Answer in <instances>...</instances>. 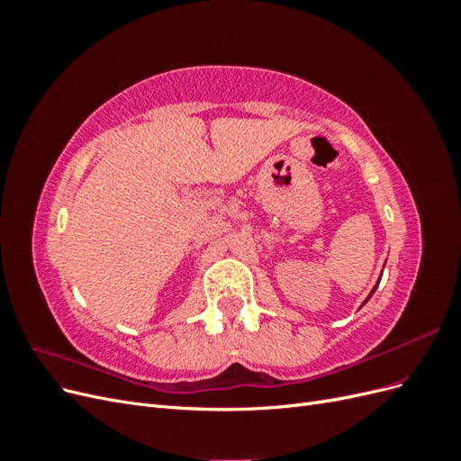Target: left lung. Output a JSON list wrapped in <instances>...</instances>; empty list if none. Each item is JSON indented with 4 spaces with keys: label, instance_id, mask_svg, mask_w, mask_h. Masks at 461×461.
<instances>
[{
    "label": "left lung",
    "instance_id": "obj_1",
    "mask_svg": "<svg viewBox=\"0 0 461 461\" xmlns=\"http://www.w3.org/2000/svg\"><path fill=\"white\" fill-rule=\"evenodd\" d=\"M384 263H386V261H384ZM381 276H383V273H381ZM381 276H379V281H376V285H375V286H373V290H371V292H369V296H367V298H366V300H364V303H361V305H366V303H367V302H369V298H371V296H373V294H375V290H376V286H379V283H381Z\"/></svg>",
    "mask_w": 461,
    "mask_h": 461
}]
</instances>
